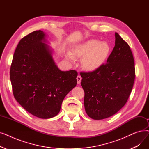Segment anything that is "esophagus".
<instances>
[{"mask_svg": "<svg viewBox=\"0 0 149 149\" xmlns=\"http://www.w3.org/2000/svg\"><path fill=\"white\" fill-rule=\"evenodd\" d=\"M81 77L80 75H78L77 77V83L78 84H80L81 83Z\"/></svg>", "mask_w": 149, "mask_h": 149, "instance_id": "esophagus-1", "label": "esophagus"}]
</instances>
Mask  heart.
I'll use <instances>...</instances> for the list:
<instances>
[{
    "mask_svg": "<svg viewBox=\"0 0 149 149\" xmlns=\"http://www.w3.org/2000/svg\"><path fill=\"white\" fill-rule=\"evenodd\" d=\"M110 46L106 41L90 40L74 46L71 52L66 55L67 59L74 61V57L81 58V66L87 71H94L99 69L107 61L110 53Z\"/></svg>",
    "mask_w": 149,
    "mask_h": 149,
    "instance_id": "1",
    "label": "heart"
}]
</instances>
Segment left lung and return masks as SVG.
I'll use <instances>...</instances> for the list:
<instances>
[{
    "mask_svg": "<svg viewBox=\"0 0 149 149\" xmlns=\"http://www.w3.org/2000/svg\"><path fill=\"white\" fill-rule=\"evenodd\" d=\"M115 46L106 64L91 72H81L86 114L95 120L110 117L125 105L135 78L134 62L128 44L115 33Z\"/></svg>",
    "mask_w": 149,
    "mask_h": 149,
    "instance_id": "1",
    "label": "left lung"
}]
</instances>
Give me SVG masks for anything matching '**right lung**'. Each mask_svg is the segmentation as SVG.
<instances>
[{
  "mask_svg": "<svg viewBox=\"0 0 149 149\" xmlns=\"http://www.w3.org/2000/svg\"><path fill=\"white\" fill-rule=\"evenodd\" d=\"M46 35L35 31L19 41L10 68L15 99L36 117L49 119L59 113L63 99L76 86L77 71H61L54 60Z\"/></svg>",
  "mask_w": 149,
  "mask_h": 149,
  "instance_id": "right-lung-1",
  "label": "right lung"
}]
</instances>
